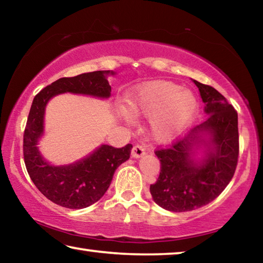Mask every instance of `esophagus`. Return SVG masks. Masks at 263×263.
Returning <instances> with one entry per match:
<instances>
[{
	"label": "esophagus",
	"instance_id": "1",
	"mask_svg": "<svg viewBox=\"0 0 263 263\" xmlns=\"http://www.w3.org/2000/svg\"><path fill=\"white\" fill-rule=\"evenodd\" d=\"M145 153H146V149L142 147L141 145H136V146H133V148H132V151H131V154H132V157L133 158H141L142 155H145Z\"/></svg>",
	"mask_w": 263,
	"mask_h": 263
}]
</instances>
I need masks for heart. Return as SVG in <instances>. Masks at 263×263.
Listing matches in <instances>:
<instances>
[{"label": "heart", "instance_id": "1", "mask_svg": "<svg viewBox=\"0 0 263 263\" xmlns=\"http://www.w3.org/2000/svg\"><path fill=\"white\" fill-rule=\"evenodd\" d=\"M130 112L136 117L151 118L149 128L154 139L168 141L193 122L198 110V100L193 91L169 81L142 84L127 99ZM121 116L126 122L132 117L125 109Z\"/></svg>", "mask_w": 263, "mask_h": 263}]
</instances>
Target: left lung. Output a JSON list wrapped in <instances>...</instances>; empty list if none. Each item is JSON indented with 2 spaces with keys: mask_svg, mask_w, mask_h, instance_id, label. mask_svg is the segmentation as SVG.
Wrapping results in <instances>:
<instances>
[{
  "mask_svg": "<svg viewBox=\"0 0 263 263\" xmlns=\"http://www.w3.org/2000/svg\"><path fill=\"white\" fill-rule=\"evenodd\" d=\"M193 82L205 104V122L169 147L155 151L161 172L149 191L168 211H191L212 202L232 180L238 162L237 111L215 88Z\"/></svg>",
  "mask_w": 263,
  "mask_h": 263,
  "instance_id": "left-lung-1",
  "label": "left lung"
}]
</instances>
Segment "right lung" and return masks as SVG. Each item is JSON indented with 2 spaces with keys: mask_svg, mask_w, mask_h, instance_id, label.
I'll use <instances>...</instances> for the list:
<instances>
[{
  "mask_svg": "<svg viewBox=\"0 0 263 263\" xmlns=\"http://www.w3.org/2000/svg\"><path fill=\"white\" fill-rule=\"evenodd\" d=\"M114 70H96L73 78H61L34 96L26 122L23 153L26 171L38 190L58 205L83 209L103 197L112 181L115 171L128 160L132 145L122 148L101 145L90 154L73 163L54 166L38 148L44 136V119L48 101L64 92L109 99L108 77Z\"/></svg>",
  "mask_w": 263,
  "mask_h": 263,
  "instance_id": "add662e5",
  "label": "right lung"
}]
</instances>
